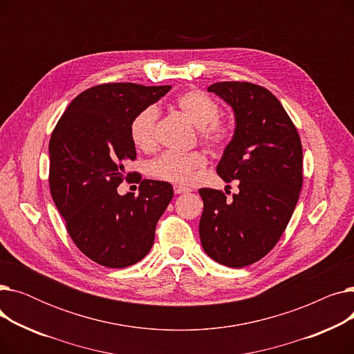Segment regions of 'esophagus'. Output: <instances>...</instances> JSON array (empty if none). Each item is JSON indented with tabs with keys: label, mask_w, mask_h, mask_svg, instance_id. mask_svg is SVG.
<instances>
[{
	"label": "esophagus",
	"mask_w": 354,
	"mask_h": 354,
	"mask_svg": "<svg viewBox=\"0 0 354 354\" xmlns=\"http://www.w3.org/2000/svg\"><path fill=\"white\" fill-rule=\"evenodd\" d=\"M174 191L176 195H180V194H187V192H191L189 188H185V187H180V185H175L174 187Z\"/></svg>",
	"instance_id": "1"
}]
</instances>
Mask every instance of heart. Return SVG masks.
<instances>
[{"mask_svg":"<svg viewBox=\"0 0 354 354\" xmlns=\"http://www.w3.org/2000/svg\"><path fill=\"white\" fill-rule=\"evenodd\" d=\"M178 107L196 127L201 139L209 146L224 143L231 133L230 124L218 118L219 106L201 90H189L176 100ZM159 116L156 106H147L132 119L130 138L140 151H152L156 143L155 129ZM207 165V158L202 152H165L149 163V174L152 176L179 185H188L195 176V171Z\"/></svg>","mask_w":354,"mask_h":354,"instance_id":"1","label":"heart"}]
</instances>
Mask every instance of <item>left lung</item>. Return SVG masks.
I'll use <instances>...</instances> for the list:
<instances>
[{"label": "left lung", "instance_id": "obj_1", "mask_svg": "<svg viewBox=\"0 0 354 354\" xmlns=\"http://www.w3.org/2000/svg\"><path fill=\"white\" fill-rule=\"evenodd\" d=\"M208 91L228 103L235 130L216 172L239 180L232 201L203 188L199 236L214 261L241 268L267 255L281 238L303 185V147L295 126L272 93L247 82H221Z\"/></svg>", "mask_w": 354, "mask_h": 354}]
</instances>
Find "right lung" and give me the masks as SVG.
<instances>
[{
  "label": "right lung",
  "instance_id": "1",
  "mask_svg": "<svg viewBox=\"0 0 354 354\" xmlns=\"http://www.w3.org/2000/svg\"><path fill=\"white\" fill-rule=\"evenodd\" d=\"M171 86L100 84L74 99L50 145V191L74 244L93 261L124 268L143 259L159 218L174 198L171 183L143 179L139 195L118 194L129 160L136 159L130 123Z\"/></svg>",
  "mask_w": 354,
  "mask_h": 354
}]
</instances>
